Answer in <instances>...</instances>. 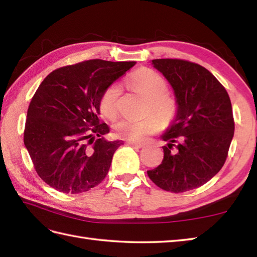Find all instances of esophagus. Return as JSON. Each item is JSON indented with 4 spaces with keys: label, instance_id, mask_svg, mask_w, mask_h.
I'll use <instances>...</instances> for the list:
<instances>
[{
    "label": "esophagus",
    "instance_id": "34e87169",
    "mask_svg": "<svg viewBox=\"0 0 257 257\" xmlns=\"http://www.w3.org/2000/svg\"><path fill=\"white\" fill-rule=\"evenodd\" d=\"M127 144H128L129 146L135 147V148H144V147H145V145L139 144V143H134V141H128Z\"/></svg>",
    "mask_w": 257,
    "mask_h": 257
}]
</instances>
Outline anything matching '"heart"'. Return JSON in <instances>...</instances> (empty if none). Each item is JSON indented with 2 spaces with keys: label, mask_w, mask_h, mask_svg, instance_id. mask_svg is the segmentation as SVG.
<instances>
[{
  "label": "heart",
  "mask_w": 257,
  "mask_h": 257,
  "mask_svg": "<svg viewBox=\"0 0 257 257\" xmlns=\"http://www.w3.org/2000/svg\"><path fill=\"white\" fill-rule=\"evenodd\" d=\"M128 84L149 98V111H155L165 121H169L174 117L177 112V102L171 96L166 94L168 84L160 74L149 68H141L130 75ZM119 95L120 89L117 85L109 86L102 92L99 99V109L103 117L113 119L117 116ZM157 116L156 114H149L144 119L124 118L116 123L114 129L119 137L140 143L160 129L161 120Z\"/></svg>",
  "instance_id": "b5f03b06"
}]
</instances>
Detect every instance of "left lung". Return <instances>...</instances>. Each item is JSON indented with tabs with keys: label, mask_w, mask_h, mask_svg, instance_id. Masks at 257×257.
Here are the masks:
<instances>
[{
	"label": "left lung",
	"mask_w": 257,
	"mask_h": 257,
	"mask_svg": "<svg viewBox=\"0 0 257 257\" xmlns=\"http://www.w3.org/2000/svg\"><path fill=\"white\" fill-rule=\"evenodd\" d=\"M171 85L177 112L166 133L161 165L147 171L170 192L201 187L221 170L234 136L230 97L206 68L182 59H152Z\"/></svg>",
	"instance_id": "1"
}]
</instances>
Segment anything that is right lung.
Listing matches in <instances>:
<instances>
[{
	"instance_id": "add662e5",
	"label": "right lung",
	"mask_w": 257,
	"mask_h": 257,
	"mask_svg": "<svg viewBox=\"0 0 257 257\" xmlns=\"http://www.w3.org/2000/svg\"><path fill=\"white\" fill-rule=\"evenodd\" d=\"M135 64L90 59L54 70L42 81L27 110L24 145L50 187L76 194L105 179L123 141L103 138L109 127L98 118L99 99Z\"/></svg>"
}]
</instances>
